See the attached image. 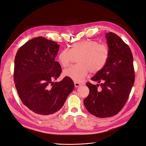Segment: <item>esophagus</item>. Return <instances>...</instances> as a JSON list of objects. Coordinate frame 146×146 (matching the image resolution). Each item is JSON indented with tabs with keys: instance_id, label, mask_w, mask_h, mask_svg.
Segmentation results:
<instances>
[{
	"instance_id": "obj_1",
	"label": "esophagus",
	"mask_w": 146,
	"mask_h": 146,
	"mask_svg": "<svg viewBox=\"0 0 146 146\" xmlns=\"http://www.w3.org/2000/svg\"><path fill=\"white\" fill-rule=\"evenodd\" d=\"M74 85H75V87L77 88V87H78L79 86H80V85H81V83H78V82H74Z\"/></svg>"
}]
</instances>
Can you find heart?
<instances>
[{
  "mask_svg": "<svg viewBox=\"0 0 146 146\" xmlns=\"http://www.w3.org/2000/svg\"><path fill=\"white\" fill-rule=\"evenodd\" d=\"M78 56L76 65L65 69L63 74L75 82L84 80L90 71L98 73L107 64L110 56V48L105 44H100L96 40H85L74 44L70 48L61 51L58 56L60 65L66 68L74 57Z\"/></svg>",
  "mask_w": 146,
  "mask_h": 146,
  "instance_id": "heart-1",
  "label": "heart"
}]
</instances>
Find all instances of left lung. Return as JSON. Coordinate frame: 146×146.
I'll list each match as a JSON object with an SVG mask.
<instances>
[{
	"label": "left lung",
	"instance_id": "obj_1",
	"mask_svg": "<svg viewBox=\"0 0 146 146\" xmlns=\"http://www.w3.org/2000/svg\"><path fill=\"white\" fill-rule=\"evenodd\" d=\"M110 48L107 64L91 80L100 83L101 90L86 83L90 93L84 99L88 112L105 118L117 114L125 105L135 82L133 55L129 46L113 32L105 35Z\"/></svg>",
	"mask_w": 146,
	"mask_h": 146
}]
</instances>
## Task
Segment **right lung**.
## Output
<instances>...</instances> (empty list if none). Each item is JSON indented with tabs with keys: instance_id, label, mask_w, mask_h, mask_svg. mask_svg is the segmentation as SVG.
Instances as JSON below:
<instances>
[{
	"instance_id": "right-lung-1",
	"label": "right lung",
	"mask_w": 146,
	"mask_h": 146,
	"mask_svg": "<svg viewBox=\"0 0 146 146\" xmlns=\"http://www.w3.org/2000/svg\"><path fill=\"white\" fill-rule=\"evenodd\" d=\"M59 47L56 42L39 36L25 43L15 56L13 77L17 94L23 104L42 119L58 112L74 88L68 77L53 82L62 71L55 60Z\"/></svg>"
}]
</instances>
